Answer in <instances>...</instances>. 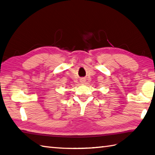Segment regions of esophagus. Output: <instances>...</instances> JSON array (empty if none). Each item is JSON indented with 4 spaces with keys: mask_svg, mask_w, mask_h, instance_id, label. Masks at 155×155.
Returning a JSON list of instances; mask_svg holds the SVG:
<instances>
[{
    "mask_svg": "<svg viewBox=\"0 0 155 155\" xmlns=\"http://www.w3.org/2000/svg\"><path fill=\"white\" fill-rule=\"evenodd\" d=\"M84 82H85V80H84V78H82L81 80V83H84Z\"/></svg>",
    "mask_w": 155,
    "mask_h": 155,
    "instance_id": "obj_1",
    "label": "esophagus"
}]
</instances>
